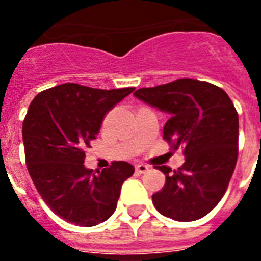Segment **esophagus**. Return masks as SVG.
<instances>
[{
  "mask_svg": "<svg viewBox=\"0 0 261 261\" xmlns=\"http://www.w3.org/2000/svg\"><path fill=\"white\" fill-rule=\"evenodd\" d=\"M135 171L138 172V173H146L149 171V167L145 165V164H137L135 165Z\"/></svg>",
  "mask_w": 261,
  "mask_h": 261,
  "instance_id": "obj_1",
  "label": "esophagus"
}]
</instances>
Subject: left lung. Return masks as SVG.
<instances>
[{"mask_svg": "<svg viewBox=\"0 0 261 261\" xmlns=\"http://www.w3.org/2000/svg\"><path fill=\"white\" fill-rule=\"evenodd\" d=\"M135 97L171 115L163 138L172 150L184 149L186 161L167 176L153 204L163 215L180 222L207 215L222 199L239 157V114L226 92L194 79H180L141 88Z\"/></svg>", "mask_w": 261, "mask_h": 261, "instance_id": "left-lung-1", "label": "left lung"}]
</instances>
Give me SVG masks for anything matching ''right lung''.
Returning <instances> with one entry per match:
<instances>
[{"instance_id":"add662e5","label":"right lung","mask_w":261,"mask_h":261,"mask_svg":"<svg viewBox=\"0 0 261 261\" xmlns=\"http://www.w3.org/2000/svg\"><path fill=\"white\" fill-rule=\"evenodd\" d=\"M133 90L66 83L43 90L30 104L22 122L27 168L47 206L67 222L89 227L107 221L123 181L134 173L126 161L97 173L84 167L106 115Z\"/></svg>"}]
</instances>
